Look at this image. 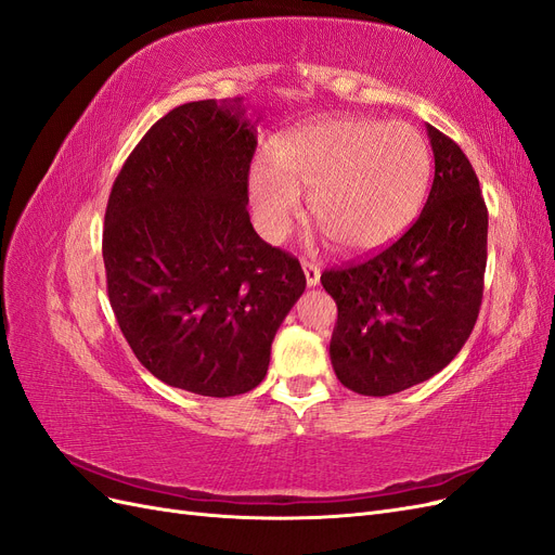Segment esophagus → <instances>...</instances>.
I'll return each mask as SVG.
<instances>
[{"label":"esophagus","mask_w":555,"mask_h":555,"mask_svg":"<svg viewBox=\"0 0 555 555\" xmlns=\"http://www.w3.org/2000/svg\"><path fill=\"white\" fill-rule=\"evenodd\" d=\"M300 266H304V273H306L308 287H317V284H319V275H322V271H319V266H317V263H312V261H308V259L300 261Z\"/></svg>","instance_id":"34e87169"}]
</instances>
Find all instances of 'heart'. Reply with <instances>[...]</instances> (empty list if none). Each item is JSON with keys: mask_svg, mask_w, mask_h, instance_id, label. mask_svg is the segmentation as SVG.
I'll list each match as a JSON object with an SVG mask.
<instances>
[{"mask_svg": "<svg viewBox=\"0 0 555 555\" xmlns=\"http://www.w3.org/2000/svg\"><path fill=\"white\" fill-rule=\"evenodd\" d=\"M428 173V145L410 125L328 117L289 133L278 145V164L255 162L249 201L268 241L287 236L306 194L335 245L365 251L410 222Z\"/></svg>", "mask_w": 555, "mask_h": 555, "instance_id": "heart-1", "label": "heart"}]
</instances>
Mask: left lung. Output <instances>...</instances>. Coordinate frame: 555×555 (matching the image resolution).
<instances>
[{
  "label": "left lung",
  "instance_id": "left-lung-1",
  "mask_svg": "<svg viewBox=\"0 0 555 555\" xmlns=\"http://www.w3.org/2000/svg\"><path fill=\"white\" fill-rule=\"evenodd\" d=\"M435 178L426 206L402 236L361 263L324 271L338 306L331 363L361 396H391L430 379L475 328L486 271V212L463 150L426 125Z\"/></svg>",
  "mask_w": 555,
  "mask_h": 555
}]
</instances>
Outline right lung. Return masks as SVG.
I'll return each instance as SVG.
<instances>
[{"label":"right lung","instance_id":"right-lung-1","mask_svg":"<svg viewBox=\"0 0 555 555\" xmlns=\"http://www.w3.org/2000/svg\"><path fill=\"white\" fill-rule=\"evenodd\" d=\"M257 122L241 96L169 111L133 147L106 206L117 324L150 373L198 396L255 389L306 292L298 259L249 222Z\"/></svg>","mask_w":555,"mask_h":555}]
</instances>
